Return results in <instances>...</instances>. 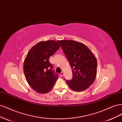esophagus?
Segmentation results:
<instances>
[{"label":"esophagus","instance_id":"34e87169","mask_svg":"<svg viewBox=\"0 0 122 122\" xmlns=\"http://www.w3.org/2000/svg\"><path fill=\"white\" fill-rule=\"evenodd\" d=\"M64 73L63 72H61V73H60V75H61V77H62V76H64Z\"/></svg>","mask_w":122,"mask_h":122}]
</instances>
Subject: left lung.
<instances>
[{"label": "left lung", "mask_w": 122, "mask_h": 122, "mask_svg": "<svg viewBox=\"0 0 122 122\" xmlns=\"http://www.w3.org/2000/svg\"><path fill=\"white\" fill-rule=\"evenodd\" d=\"M72 69L71 80L65 79L76 92L86 90L93 84L97 74V61L93 53L83 44L72 40L58 41Z\"/></svg>", "instance_id": "8db88e82"}]
</instances>
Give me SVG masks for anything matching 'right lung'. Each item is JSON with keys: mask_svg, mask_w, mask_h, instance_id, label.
<instances>
[{"mask_svg": "<svg viewBox=\"0 0 122 122\" xmlns=\"http://www.w3.org/2000/svg\"><path fill=\"white\" fill-rule=\"evenodd\" d=\"M60 47L53 40L40 42L31 48L25 57L23 70L26 79L32 89L39 93L50 91L58 78L49 58Z\"/></svg>", "mask_w": 122, "mask_h": 122, "instance_id": "1", "label": "right lung"}]
</instances>
